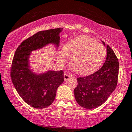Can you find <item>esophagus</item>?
<instances>
[{
    "mask_svg": "<svg viewBox=\"0 0 132 132\" xmlns=\"http://www.w3.org/2000/svg\"><path fill=\"white\" fill-rule=\"evenodd\" d=\"M64 77L65 81H67L71 77V76H70V75L68 74H66V73H64Z\"/></svg>",
    "mask_w": 132,
    "mask_h": 132,
    "instance_id": "34e87169",
    "label": "esophagus"
}]
</instances>
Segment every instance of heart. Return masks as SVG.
Wrapping results in <instances>:
<instances>
[{"label":"heart","mask_w":132,"mask_h":132,"mask_svg":"<svg viewBox=\"0 0 132 132\" xmlns=\"http://www.w3.org/2000/svg\"><path fill=\"white\" fill-rule=\"evenodd\" d=\"M106 55V49L103 45L83 35L70 40L58 52L60 62H66L69 56L72 58L73 70L81 76H88L96 72L104 62Z\"/></svg>","instance_id":"b5f03b06"}]
</instances>
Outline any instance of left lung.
<instances>
[{
	"label": "left lung",
	"mask_w": 132,
	"mask_h": 132,
	"mask_svg": "<svg viewBox=\"0 0 132 132\" xmlns=\"http://www.w3.org/2000/svg\"><path fill=\"white\" fill-rule=\"evenodd\" d=\"M105 46V43L102 41ZM107 57L102 67L95 73L77 78L74 96L82 108L94 109L102 105L117 85L119 63L113 49L107 45Z\"/></svg>",
	"instance_id": "8db88e82"
}]
</instances>
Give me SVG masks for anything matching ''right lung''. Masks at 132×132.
I'll use <instances>...</instances> for the list:
<instances>
[{
    "label": "right lung",
    "mask_w": 132,
    "mask_h": 132,
    "mask_svg": "<svg viewBox=\"0 0 132 132\" xmlns=\"http://www.w3.org/2000/svg\"><path fill=\"white\" fill-rule=\"evenodd\" d=\"M63 28L43 30L23 41L16 49L11 68L13 86L22 99L30 106L43 109L53 102L58 87L64 81L62 70H48L36 73L32 70L30 57L32 51L53 45L56 51Z\"/></svg>",
    "instance_id": "1"
}]
</instances>
